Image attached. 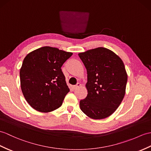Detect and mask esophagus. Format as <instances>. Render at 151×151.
I'll use <instances>...</instances> for the list:
<instances>
[{
  "label": "esophagus",
  "mask_w": 151,
  "mask_h": 151,
  "mask_svg": "<svg viewBox=\"0 0 151 151\" xmlns=\"http://www.w3.org/2000/svg\"><path fill=\"white\" fill-rule=\"evenodd\" d=\"M80 83H77L76 85L73 86L72 87V89H73V90H75V89H76L77 88H78V87H80Z\"/></svg>",
  "instance_id": "esophagus-1"
}]
</instances>
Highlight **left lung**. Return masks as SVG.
<instances>
[{
	"mask_svg": "<svg viewBox=\"0 0 151 151\" xmlns=\"http://www.w3.org/2000/svg\"><path fill=\"white\" fill-rule=\"evenodd\" d=\"M87 69V96L80 101V109L96 120L106 118L120 106L125 96L127 75L122 59L105 47L78 54Z\"/></svg>",
	"mask_w": 151,
	"mask_h": 151,
	"instance_id": "obj_1",
	"label": "left lung"
}]
</instances>
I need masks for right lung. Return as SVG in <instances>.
I'll use <instances>...</instances> for the list:
<instances>
[{
	"label": "right lung",
	"instance_id": "right-lung-1",
	"mask_svg": "<svg viewBox=\"0 0 151 151\" xmlns=\"http://www.w3.org/2000/svg\"><path fill=\"white\" fill-rule=\"evenodd\" d=\"M72 55L45 46L24 58L20 70L21 89L34 109L47 113L62 106L69 89L61 67Z\"/></svg>",
	"mask_w": 151,
	"mask_h": 151
}]
</instances>
